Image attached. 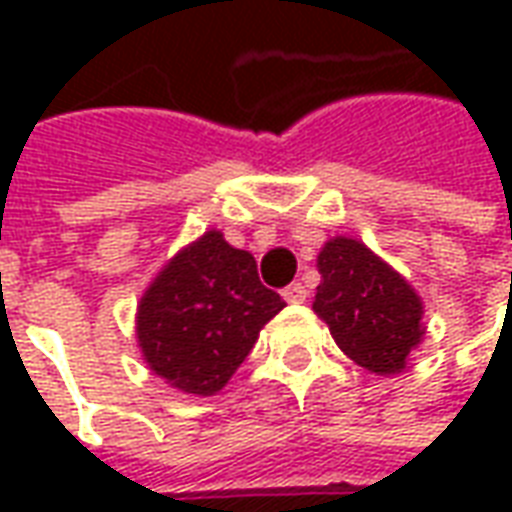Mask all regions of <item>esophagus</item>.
<instances>
[{"label":"esophagus","instance_id":"esophagus-1","mask_svg":"<svg viewBox=\"0 0 512 512\" xmlns=\"http://www.w3.org/2000/svg\"><path fill=\"white\" fill-rule=\"evenodd\" d=\"M282 299L288 301V304H301V301L307 299V290H304L301 282H293V285H288V288L282 290Z\"/></svg>","mask_w":512,"mask_h":512}]
</instances>
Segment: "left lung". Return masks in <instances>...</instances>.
I'll list each match as a JSON object with an SVG mask.
<instances>
[{
  "label": "left lung",
  "instance_id": "obj_1",
  "mask_svg": "<svg viewBox=\"0 0 512 512\" xmlns=\"http://www.w3.org/2000/svg\"><path fill=\"white\" fill-rule=\"evenodd\" d=\"M321 285L312 310L334 343L376 376H395L425 334L422 301L406 279L362 241L337 235L318 255Z\"/></svg>",
  "mask_w": 512,
  "mask_h": 512
}]
</instances>
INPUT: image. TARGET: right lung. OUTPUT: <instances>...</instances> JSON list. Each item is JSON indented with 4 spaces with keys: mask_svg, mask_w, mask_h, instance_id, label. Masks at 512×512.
I'll use <instances>...</instances> for the list:
<instances>
[{
    "mask_svg": "<svg viewBox=\"0 0 512 512\" xmlns=\"http://www.w3.org/2000/svg\"><path fill=\"white\" fill-rule=\"evenodd\" d=\"M285 301L257 277L255 257L219 230L180 249L136 307V343L150 370L186 395L219 392Z\"/></svg>",
    "mask_w": 512,
    "mask_h": 512,
    "instance_id": "obj_1",
    "label": "right lung"
}]
</instances>
